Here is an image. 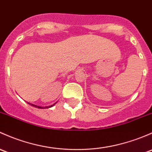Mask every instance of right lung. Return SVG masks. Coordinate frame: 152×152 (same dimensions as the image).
<instances>
[{
    "label": "right lung",
    "mask_w": 152,
    "mask_h": 152,
    "mask_svg": "<svg viewBox=\"0 0 152 152\" xmlns=\"http://www.w3.org/2000/svg\"><path fill=\"white\" fill-rule=\"evenodd\" d=\"M55 104H56V103H55ZM55 104H53V105H50V106H47V108H50V107H52ZM32 105H33V106H35L36 107V108H43V107H41V106H38V105H33V104H31Z\"/></svg>",
    "instance_id": "obj_1"
}]
</instances>
